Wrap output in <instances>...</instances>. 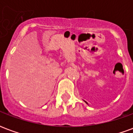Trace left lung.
I'll return each instance as SVG.
<instances>
[{
  "instance_id": "8db88e82",
  "label": "left lung",
  "mask_w": 133,
  "mask_h": 133,
  "mask_svg": "<svg viewBox=\"0 0 133 133\" xmlns=\"http://www.w3.org/2000/svg\"><path fill=\"white\" fill-rule=\"evenodd\" d=\"M85 103H87V104H88V103H87V102H85Z\"/></svg>"
}]
</instances>
